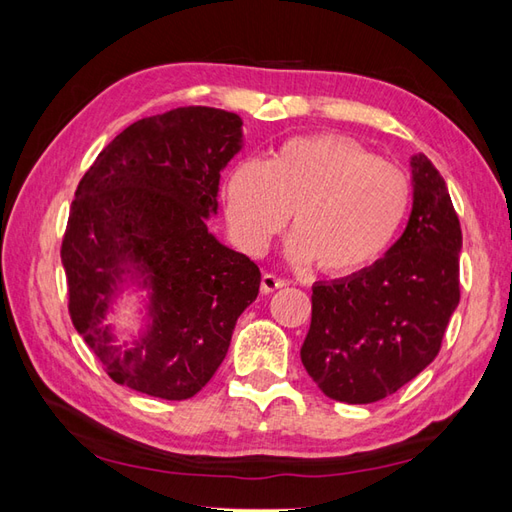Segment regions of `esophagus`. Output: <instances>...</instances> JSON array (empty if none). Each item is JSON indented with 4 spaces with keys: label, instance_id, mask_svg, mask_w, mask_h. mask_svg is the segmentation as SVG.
Here are the masks:
<instances>
[{
    "label": "esophagus",
    "instance_id": "1",
    "mask_svg": "<svg viewBox=\"0 0 512 512\" xmlns=\"http://www.w3.org/2000/svg\"><path fill=\"white\" fill-rule=\"evenodd\" d=\"M286 284H288L286 279H281V277H277L273 273H264L262 275V292H264V295H270V292L284 288Z\"/></svg>",
    "mask_w": 512,
    "mask_h": 512
}]
</instances>
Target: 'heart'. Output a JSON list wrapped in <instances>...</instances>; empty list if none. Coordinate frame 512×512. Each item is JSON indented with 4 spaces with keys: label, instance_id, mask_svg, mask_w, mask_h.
Here are the masks:
<instances>
[{
    "label": "heart",
    "instance_id": "heart-1",
    "mask_svg": "<svg viewBox=\"0 0 512 512\" xmlns=\"http://www.w3.org/2000/svg\"><path fill=\"white\" fill-rule=\"evenodd\" d=\"M409 198L405 171L363 145L334 134L299 136L266 162L235 165L226 180V217L237 244L259 255L292 213V262L352 275L394 242Z\"/></svg>",
    "mask_w": 512,
    "mask_h": 512
}]
</instances>
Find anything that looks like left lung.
<instances>
[{
	"label": "left lung",
	"instance_id": "1",
	"mask_svg": "<svg viewBox=\"0 0 512 512\" xmlns=\"http://www.w3.org/2000/svg\"><path fill=\"white\" fill-rule=\"evenodd\" d=\"M405 233L361 273L312 286L301 363L325 396L367 405L394 394L438 356L460 303L462 228L433 162L411 158Z\"/></svg>",
	"mask_w": 512,
	"mask_h": 512
}]
</instances>
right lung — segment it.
Listing matches in <instances>:
<instances>
[{"label":"right lung","instance_id":"right-lung-1","mask_svg":"<svg viewBox=\"0 0 512 512\" xmlns=\"http://www.w3.org/2000/svg\"><path fill=\"white\" fill-rule=\"evenodd\" d=\"M239 147L237 114L178 107L123 129L76 187L61 242L68 310L114 383L162 400L195 396L257 299V264L206 228ZM125 263L152 288V325L129 351L100 325Z\"/></svg>","mask_w":512,"mask_h":512}]
</instances>
